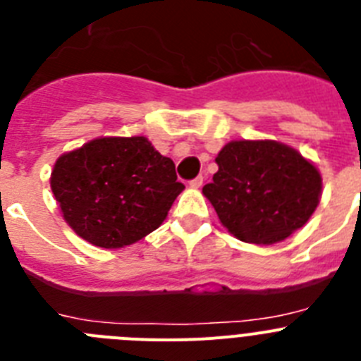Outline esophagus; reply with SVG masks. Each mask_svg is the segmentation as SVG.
I'll return each instance as SVG.
<instances>
[{"mask_svg": "<svg viewBox=\"0 0 361 361\" xmlns=\"http://www.w3.org/2000/svg\"><path fill=\"white\" fill-rule=\"evenodd\" d=\"M202 183H204V177H202V175H199V177H195L193 180H190V186L191 188H200V186H202Z\"/></svg>", "mask_w": 361, "mask_h": 361, "instance_id": "esophagus-1", "label": "esophagus"}]
</instances>
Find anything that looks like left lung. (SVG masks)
Returning a JSON list of instances; mask_svg holds the SVG:
<instances>
[{
    "label": "left lung",
    "instance_id": "8db88e82",
    "mask_svg": "<svg viewBox=\"0 0 361 361\" xmlns=\"http://www.w3.org/2000/svg\"><path fill=\"white\" fill-rule=\"evenodd\" d=\"M202 188L220 222L250 244H275L311 219L322 195L317 166L276 141H231Z\"/></svg>",
    "mask_w": 361,
    "mask_h": 361
}]
</instances>
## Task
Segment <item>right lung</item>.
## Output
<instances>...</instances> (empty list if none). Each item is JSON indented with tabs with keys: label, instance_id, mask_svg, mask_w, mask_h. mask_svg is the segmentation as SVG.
<instances>
[{
	"label": "right lung",
	"instance_id": "right-lung-1",
	"mask_svg": "<svg viewBox=\"0 0 361 361\" xmlns=\"http://www.w3.org/2000/svg\"><path fill=\"white\" fill-rule=\"evenodd\" d=\"M50 188L79 237L117 250L155 231L184 184L146 137H99L57 159Z\"/></svg>",
	"mask_w": 361,
	"mask_h": 361
}]
</instances>
